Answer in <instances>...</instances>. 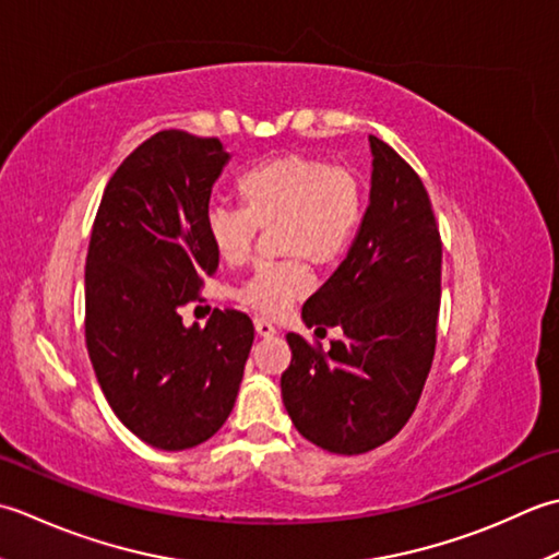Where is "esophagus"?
I'll use <instances>...</instances> for the list:
<instances>
[{"label":"esophagus","instance_id":"1","mask_svg":"<svg viewBox=\"0 0 559 559\" xmlns=\"http://www.w3.org/2000/svg\"><path fill=\"white\" fill-rule=\"evenodd\" d=\"M253 323H255V333H258L260 337H272V335L277 333V328L272 325V323L267 321V318H255Z\"/></svg>","mask_w":559,"mask_h":559}]
</instances>
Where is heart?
I'll return each mask as SVG.
<instances>
[{"label": "heart", "instance_id": "heart-1", "mask_svg": "<svg viewBox=\"0 0 559 559\" xmlns=\"http://www.w3.org/2000/svg\"><path fill=\"white\" fill-rule=\"evenodd\" d=\"M241 210L214 204L204 234L222 263H243L258 229H272L277 263H260L231 289V299L263 316H280L311 289V270L333 267L355 238L364 190L349 168L325 158L284 154L246 168L236 180Z\"/></svg>", "mask_w": 559, "mask_h": 559}]
</instances>
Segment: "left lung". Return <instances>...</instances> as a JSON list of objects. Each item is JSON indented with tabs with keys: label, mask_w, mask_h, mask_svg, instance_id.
Listing matches in <instances>:
<instances>
[{
	"label": "left lung",
	"mask_w": 559,
	"mask_h": 559,
	"mask_svg": "<svg viewBox=\"0 0 559 559\" xmlns=\"http://www.w3.org/2000/svg\"><path fill=\"white\" fill-rule=\"evenodd\" d=\"M371 190L355 243L304 304L309 328H343L330 349L289 333L282 401L299 435L330 453H367L415 413L437 347L441 236L423 180L369 136Z\"/></svg>",
	"instance_id": "left-lung-1"
}]
</instances>
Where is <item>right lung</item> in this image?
I'll return each mask as SVG.
<instances>
[{
  "label": "right lung",
  "instance_id": "1",
  "mask_svg": "<svg viewBox=\"0 0 559 559\" xmlns=\"http://www.w3.org/2000/svg\"><path fill=\"white\" fill-rule=\"evenodd\" d=\"M226 162L216 136L156 132L108 180L91 231L88 357L112 413L154 449H192L226 423L253 345L236 309L180 318L219 267L204 216Z\"/></svg>",
  "mask_w": 559,
  "mask_h": 559
}]
</instances>
